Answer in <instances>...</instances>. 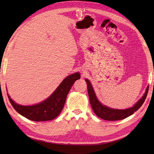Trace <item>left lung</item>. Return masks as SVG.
<instances>
[{
	"mask_svg": "<svg viewBox=\"0 0 154 154\" xmlns=\"http://www.w3.org/2000/svg\"><path fill=\"white\" fill-rule=\"evenodd\" d=\"M85 82L87 83L88 94L92 110H94L95 114L97 116H98L99 118L101 119L107 121H118L123 119L133 114L135 112H136L142 106L144 102V100L146 99L148 92V86L145 93H144L143 97L132 107H131V108L125 110L114 109L102 105L98 101V100L97 99L91 82L87 79H86Z\"/></svg>",
	"mask_w": 154,
	"mask_h": 154,
	"instance_id": "8db88e82",
	"label": "left lung"
}]
</instances>
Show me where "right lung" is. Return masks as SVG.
<instances>
[{
  "label": "right lung",
  "instance_id": "obj_1",
  "mask_svg": "<svg viewBox=\"0 0 154 154\" xmlns=\"http://www.w3.org/2000/svg\"><path fill=\"white\" fill-rule=\"evenodd\" d=\"M78 79H80L79 72L68 76L48 99L36 105H20L15 103L8 94V97L15 110L27 119L35 122L50 121L57 118L61 112L70 89Z\"/></svg>",
  "mask_w": 154,
  "mask_h": 154
}]
</instances>
